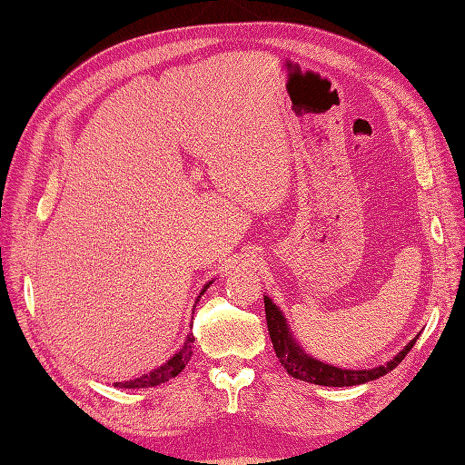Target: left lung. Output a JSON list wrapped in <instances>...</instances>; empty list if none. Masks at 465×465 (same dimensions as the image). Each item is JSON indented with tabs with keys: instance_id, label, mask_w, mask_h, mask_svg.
<instances>
[{
	"instance_id": "1",
	"label": "left lung",
	"mask_w": 465,
	"mask_h": 465,
	"mask_svg": "<svg viewBox=\"0 0 465 465\" xmlns=\"http://www.w3.org/2000/svg\"><path fill=\"white\" fill-rule=\"evenodd\" d=\"M263 302H265L267 330H270L275 355H277L279 362L285 367V371L292 378L302 380V382H311V384H318V386H340V388L371 382V380H376V378L384 376L390 371L396 369L417 341V337H415L413 341L407 343L403 351H400L396 357H393L390 362L382 364V367H376L371 371L337 369V367H331V364H326V362L308 357L304 351L297 343H294L292 335L287 328L285 316L281 314V311L272 302V299L263 297Z\"/></svg>"
}]
</instances>
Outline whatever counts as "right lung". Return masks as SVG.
I'll return each mask as SVG.
<instances>
[{
    "instance_id": "1",
    "label": "right lung",
    "mask_w": 465,
    "mask_h": 465,
    "mask_svg": "<svg viewBox=\"0 0 465 465\" xmlns=\"http://www.w3.org/2000/svg\"><path fill=\"white\" fill-rule=\"evenodd\" d=\"M211 283H207L205 289ZM192 345H193V335L190 333L186 337L184 347H182L171 361H166L163 367H159L157 371H153V372H149V374H145L142 378L128 380V382H114V386H118V388H151V386H159L163 382H168V380L178 376L182 371H184V367H186L188 361L192 359V353H193Z\"/></svg>"
}]
</instances>
